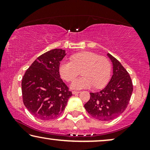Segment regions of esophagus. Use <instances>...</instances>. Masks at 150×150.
Here are the masks:
<instances>
[{
    "instance_id": "34e87169",
    "label": "esophagus",
    "mask_w": 150,
    "mask_h": 150,
    "mask_svg": "<svg viewBox=\"0 0 150 150\" xmlns=\"http://www.w3.org/2000/svg\"><path fill=\"white\" fill-rule=\"evenodd\" d=\"M80 91H72V93L73 94H77V93H79Z\"/></svg>"
}]
</instances>
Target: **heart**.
<instances>
[{"mask_svg":"<svg viewBox=\"0 0 150 150\" xmlns=\"http://www.w3.org/2000/svg\"><path fill=\"white\" fill-rule=\"evenodd\" d=\"M71 59V61H63L60 63L59 73L63 80L71 82L81 71L83 76L71 83V89H87L93 85L100 88L109 80L111 65L107 57L85 51L73 54Z\"/></svg>","mask_w":150,"mask_h":150,"instance_id":"obj_1","label":"heart"}]
</instances>
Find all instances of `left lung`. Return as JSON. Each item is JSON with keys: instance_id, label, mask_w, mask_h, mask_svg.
Masks as SVG:
<instances>
[{"instance_id": "left-lung-1", "label": "left lung", "mask_w": 150, "mask_h": 150, "mask_svg": "<svg viewBox=\"0 0 150 150\" xmlns=\"http://www.w3.org/2000/svg\"><path fill=\"white\" fill-rule=\"evenodd\" d=\"M113 65V74L106 87L90 93L85 108L90 115L100 121H110L126 109L133 91L131 78L117 59L108 53Z\"/></svg>"}]
</instances>
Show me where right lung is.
<instances>
[{"label": "right lung", "mask_w": 150, "mask_h": 150, "mask_svg": "<svg viewBox=\"0 0 150 150\" xmlns=\"http://www.w3.org/2000/svg\"><path fill=\"white\" fill-rule=\"evenodd\" d=\"M65 56L63 49H53L35 59L22 81L23 103L30 113L42 120L60 115L72 96L59 74L60 62Z\"/></svg>", "instance_id": "right-lung-1"}]
</instances>
